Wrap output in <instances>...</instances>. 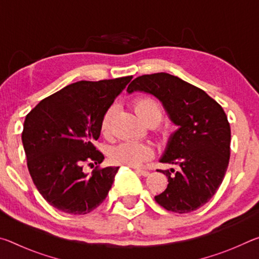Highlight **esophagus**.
Returning a JSON list of instances; mask_svg holds the SVG:
<instances>
[{
	"instance_id": "34e87169",
	"label": "esophagus",
	"mask_w": 259,
	"mask_h": 259,
	"mask_svg": "<svg viewBox=\"0 0 259 259\" xmlns=\"http://www.w3.org/2000/svg\"><path fill=\"white\" fill-rule=\"evenodd\" d=\"M135 171L137 172L138 175H142V176H144V177H147L148 175H150V172H148L147 170H143V169H136Z\"/></svg>"
}]
</instances>
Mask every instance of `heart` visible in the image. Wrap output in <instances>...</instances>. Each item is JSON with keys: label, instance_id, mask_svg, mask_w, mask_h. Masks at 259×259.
Wrapping results in <instances>:
<instances>
[{"label": "heart", "instance_id": "heart-1", "mask_svg": "<svg viewBox=\"0 0 259 259\" xmlns=\"http://www.w3.org/2000/svg\"><path fill=\"white\" fill-rule=\"evenodd\" d=\"M135 111L137 115L147 125H156L161 121L162 111L159 103L151 97H139L135 100ZM114 114V107H109L102 117L100 130L106 135L111 125ZM153 156V150L150 145L142 143L123 142L114 146L109 151V160L112 163L119 165L138 166Z\"/></svg>", "mask_w": 259, "mask_h": 259}]
</instances>
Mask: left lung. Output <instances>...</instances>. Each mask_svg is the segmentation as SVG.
Masks as SVG:
<instances>
[{
	"label": "left lung",
	"instance_id": "obj_1",
	"mask_svg": "<svg viewBox=\"0 0 259 259\" xmlns=\"http://www.w3.org/2000/svg\"><path fill=\"white\" fill-rule=\"evenodd\" d=\"M126 91L154 96L178 126L160 162L179 165V170H157L169 183L155 201L178 213L202 207L217 192L229 166L231 128L224 109L203 90L168 73L138 76Z\"/></svg>",
	"mask_w": 259,
	"mask_h": 259
}]
</instances>
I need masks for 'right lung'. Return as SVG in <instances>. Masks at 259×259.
Here are the masks:
<instances>
[{
  "label": "right lung",
  "mask_w": 259,
  "mask_h": 259,
  "mask_svg": "<svg viewBox=\"0 0 259 259\" xmlns=\"http://www.w3.org/2000/svg\"><path fill=\"white\" fill-rule=\"evenodd\" d=\"M133 76L78 81L41 100L24 122L21 135L35 186L52 207L65 213L85 214L106 199L119 166L83 171L104 155L94 142L100 122Z\"/></svg>",
  "instance_id": "1"
}]
</instances>
